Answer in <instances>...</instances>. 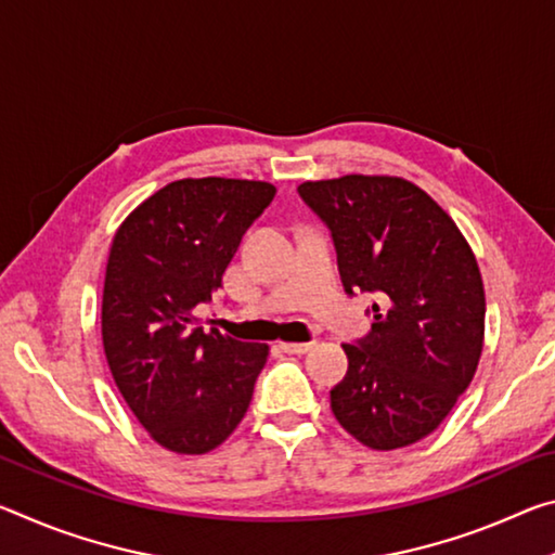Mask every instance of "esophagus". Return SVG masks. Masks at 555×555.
Wrapping results in <instances>:
<instances>
[{
	"label": "esophagus",
	"mask_w": 555,
	"mask_h": 555,
	"mask_svg": "<svg viewBox=\"0 0 555 555\" xmlns=\"http://www.w3.org/2000/svg\"><path fill=\"white\" fill-rule=\"evenodd\" d=\"M315 343H279V347L288 354H306Z\"/></svg>",
	"instance_id": "34e87169"
}]
</instances>
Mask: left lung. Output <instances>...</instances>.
I'll list each match as a JSON object with an SVG mask.
<instances>
[{
  "label": "left lung",
  "instance_id": "left-lung-1",
  "mask_svg": "<svg viewBox=\"0 0 555 555\" xmlns=\"http://www.w3.org/2000/svg\"><path fill=\"white\" fill-rule=\"evenodd\" d=\"M298 195L333 234L347 294L382 300L372 333L343 345L350 364L331 391L337 424L372 450L416 443L443 424L480 362L485 286L473 249L399 176L306 181Z\"/></svg>",
  "mask_w": 555,
  "mask_h": 555
}]
</instances>
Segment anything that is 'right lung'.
I'll list each match as a JSON object with an SVG mask.
<instances>
[{
  "mask_svg": "<svg viewBox=\"0 0 555 555\" xmlns=\"http://www.w3.org/2000/svg\"><path fill=\"white\" fill-rule=\"evenodd\" d=\"M276 188L240 178H183L119 224L102 291V345L117 389L158 446L203 455L249 409L269 345L208 333L193 308L222 286L242 234Z\"/></svg>",
  "mask_w": 555,
  "mask_h": 555,
  "instance_id": "right-lung-1",
  "label": "right lung"
}]
</instances>
